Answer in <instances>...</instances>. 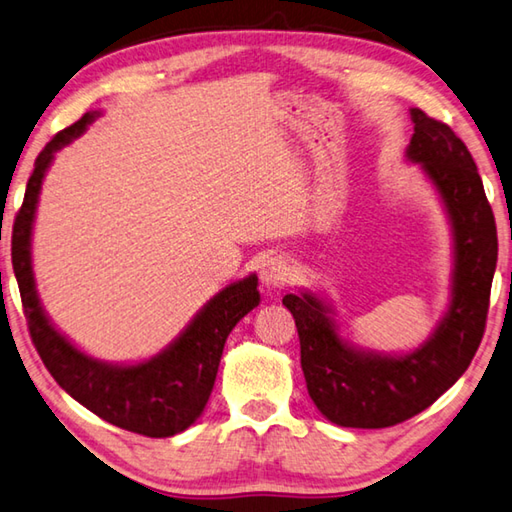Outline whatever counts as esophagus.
Segmentation results:
<instances>
[{
    "label": "esophagus",
    "mask_w": 512,
    "mask_h": 512,
    "mask_svg": "<svg viewBox=\"0 0 512 512\" xmlns=\"http://www.w3.org/2000/svg\"><path fill=\"white\" fill-rule=\"evenodd\" d=\"M291 277H293L291 259L282 255L264 259L262 268H259V280H262L266 288H282L291 282Z\"/></svg>",
    "instance_id": "obj_1"
}]
</instances>
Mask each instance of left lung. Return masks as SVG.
<instances>
[{
	"label": "left lung",
	"mask_w": 512,
	"mask_h": 512,
	"mask_svg": "<svg viewBox=\"0 0 512 512\" xmlns=\"http://www.w3.org/2000/svg\"><path fill=\"white\" fill-rule=\"evenodd\" d=\"M407 159L439 190L454 237L452 300L432 338L405 356H380L342 340L331 306L313 293L284 295L300 336L306 389L318 410L342 427L378 430L430 407L457 383L483 338L497 266L495 215L466 143L421 109H412Z\"/></svg>",
	"instance_id": "8db88e82"
}]
</instances>
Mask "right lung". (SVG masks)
Returning a JSON list of instances; mask_svg holds the SVG:
<instances>
[{
  "mask_svg": "<svg viewBox=\"0 0 512 512\" xmlns=\"http://www.w3.org/2000/svg\"><path fill=\"white\" fill-rule=\"evenodd\" d=\"M96 116V111H89L71 127L62 129L35 159L24 203L13 224V271L31 340L55 383L102 421L152 439H163L183 432L201 416L215 387L228 333L259 304L257 275H248L219 291L194 315L188 329L152 360L138 365H109L73 347L49 322L37 300L31 266V230L42 179L53 154L85 132Z\"/></svg>",
  "mask_w": 512,
  "mask_h": 512,
  "instance_id": "1",
  "label": "right lung"
}]
</instances>
